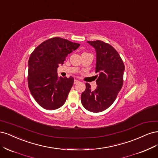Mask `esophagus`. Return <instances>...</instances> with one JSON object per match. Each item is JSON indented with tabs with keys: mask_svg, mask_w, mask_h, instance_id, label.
Instances as JSON below:
<instances>
[{
	"mask_svg": "<svg viewBox=\"0 0 158 158\" xmlns=\"http://www.w3.org/2000/svg\"><path fill=\"white\" fill-rule=\"evenodd\" d=\"M78 83H79V81L77 80V79H75L74 80V84H77Z\"/></svg>",
	"mask_w": 158,
	"mask_h": 158,
	"instance_id": "34e87169",
	"label": "esophagus"
}]
</instances>
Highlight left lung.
Instances as JSON below:
<instances>
[{
	"mask_svg": "<svg viewBox=\"0 0 158 158\" xmlns=\"http://www.w3.org/2000/svg\"><path fill=\"white\" fill-rule=\"evenodd\" d=\"M95 49L96 80L97 87L91 90L86 83L81 94V103L91 112H100L114 103L123 83L125 65L119 53L108 43L101 40L87 41Z\"/></svg>",
	"mask_w": 158,
	"mask_h": 158,
	"instance_id": "1",
	"label": "left lung"
}]
</instances>
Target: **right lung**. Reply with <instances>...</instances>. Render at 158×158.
Here are the masks:
<instances>
[{"instance_id": "add662e5", "label": "right lung", "mask_w": 158, "mask_h": 158, "mask_svg": "<svg viewBox=\"0 0 158 158\" xmlns=\"http://www.w3.org/2000/svg\"><path fill=\"white\" fill-rule=\"evenodd\" d=\"M80 46L67 39L54 37L35 48L28 61V85L37 102L46 110L60 108L72 89L73 77H58L57 68L68 55Z\"/></svg>"}]
</instances>
